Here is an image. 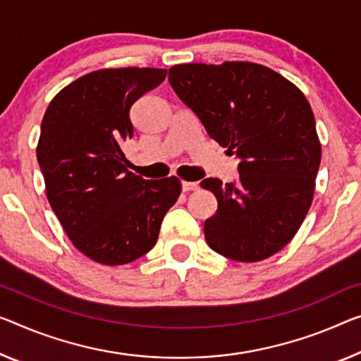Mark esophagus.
<instances>
[{
  "label": "esophagus",
  "mask_w": 361,
  "mask_h": 361,
  "mask_svg": "<svg viewBox=\"0 0 361 361\" xmlns=\"http://www.w3.org/2000/svg\"><path fill=\"white\" fill-rule=\"evenodd\" d=\"M198 188V182H188V180H182V190L184 192H192Z\"/></svg>",
  "instance_id": "34e87169"
}]
</instances>
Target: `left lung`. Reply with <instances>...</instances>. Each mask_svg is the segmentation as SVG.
<instances>
[{"label":"left lung","mask_w":361,"mask_h":361,"mask_svg":"<svg viewBox=\"0 0 361 361\" xmlns=\"http://www.w3.org/2000/svg\"><path fill=\"white\" fill-rule=\"evenodd\" d=\"M169 84L208 135L240 159L232 184L200 182L218 200L203 227L209 248L242 263L269 258L313 202L321 143L308 99L276 71L245 61L177 64Z\"/></svg>","instance_id":"obj_1"}]
</instances>
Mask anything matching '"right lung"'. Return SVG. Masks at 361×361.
<instances>
[{
  "instance_id": "obj_1",
  "label": "right lung",
  "mask_w": 361,
  "mask_h": 361,
  "mask_svg": "<svg viewBox=\"0 0 361 361\" xmlns=\"http://www.w3.org/2000/svg\"><path fill=\"white\" fill-rule=\"evenodd\" d=\"M166 79V69H99L64 87L42 121L37 159L47 198L77 250L119 266L158 240L182 185L176 176L145 180L127 169L130 106Z\"/></svg>"
}]
</instances>
